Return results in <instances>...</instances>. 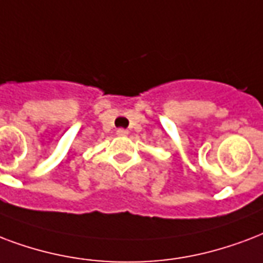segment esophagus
Here are the masks:
<instances>
[{
	"mask_svg": "<svg viewBox=\"0 0 263 263\" xmlns=\"http://www.w3.org/2000/svg\"><path fill=\"white\" fill-rule=\"evenodd\" d=\"M117 135L118 136H127L128 131H127V129H123V128H120V129H117Z\"/></svg>",
	"mask_w": 263,
	"mask_h": 263,
	"instance_id": "obj_1",
	"label": "esophagus"
}]
</instances>
